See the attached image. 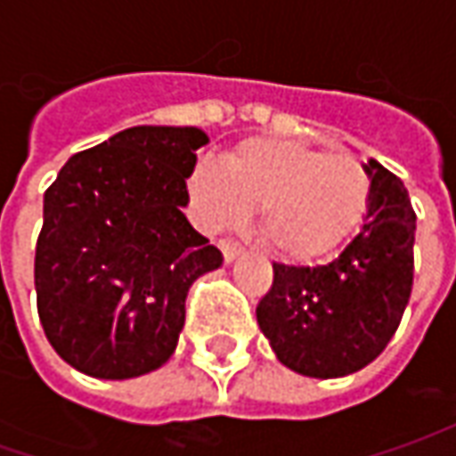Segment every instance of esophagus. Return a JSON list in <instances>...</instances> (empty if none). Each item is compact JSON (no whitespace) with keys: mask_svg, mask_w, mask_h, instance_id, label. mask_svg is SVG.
<instances>
[{"mask_svg":"<svg viewBox=\"0 0 456 456\" xmlns=\"http://www.w3.org/2000/svg\"><path fill=\"white\" fill-rule=\"evenodd\" d=\"M220 251H223L225 264H231V261H236L238 254H240V246L233 243V240H220Z\"/></svg>","mask_w":456,"mask_h":456,"instance_id":"34e87169","label":"esophagus"}]
</instances>
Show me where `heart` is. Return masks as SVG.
I'll list each match as a JSON object with an SVG mask.
<instances>
[{"label": "heart", "instance_id": "heart-1", "mask_svg": "<svg viewBox=\"0 0 456 456\" xmlns=\"http://www.w3.org/2000/svg\"><path fill=\"white\" fill-rule=\"evenodd\" d=\"M187 190L205 228L236 225L258 205V231L273 254L314 261L342 246L365 218L370 177L353 154L251 136L225 154L223 167H195Z\"/></svg>", "mask_w": 456, "mask_h": 456}]
</instances>
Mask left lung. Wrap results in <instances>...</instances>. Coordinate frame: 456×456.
I'll list each match as a JSON object with an SVG mask.
<instances>
[{"instance_id": "8db88e82", "label": "left lung", "mask_w": 456, "mask_h": 456, "mask_svg": "<svg viewBox=\"0 0 456 456\" xmlns=\"http://www.w3.org/2000/svg\"><path fill=\"white\" fill-rule=\"evenodd\" d=\"M370 200L355 238L320 266L273 264L256 320L279 362L309 378L365 368L395 335L413 287L416 213L403 183L368 159Z\"/></svg>"}]
</instances>
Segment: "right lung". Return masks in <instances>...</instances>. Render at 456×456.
Wrapping results in <instances>:
<instances>
[{
	"mask_svg": "<svg viewBox=\"0 0 456 456\" xmlns=\"http://www.w3.org/2000/svg\"><path fill=\"white\" fill-rule=\"evenodd\" d=\"M208 134L132 126L73 154L47 187L35 248L45 335L86 376L124 380L172 358L192 281L223 264L183 208Z\"/></svg>",
	"mask_w": 456,
	"mask_h": 456,
	"instance_id": "add662e5",
	"label": "right lung"
}]
</instances>
